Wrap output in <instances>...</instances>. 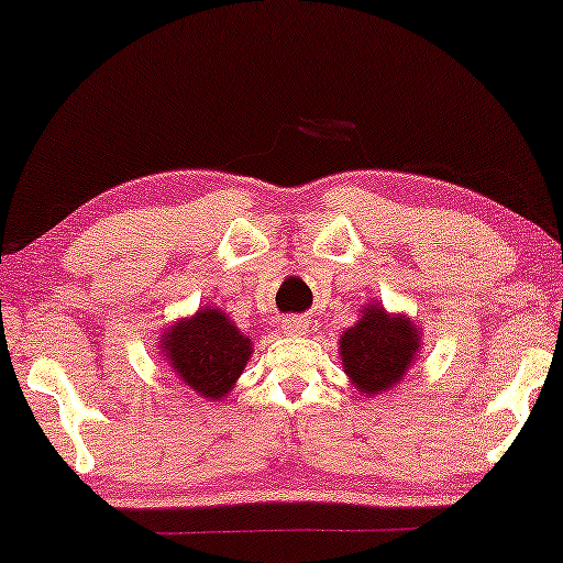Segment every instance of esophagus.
<instances>
[{
	"label": "esophagus",
	"mask_w": 563,
	"mask_h": 563,
	"mask_svg": "<svg viewBox=\"0 0 563 563\" xmlns=\"http://www.w3.org/2000/svg\"><path fill=\"white\" fill-rule=\"evenodd\" d=\"M282 330L294 336H301L309 332V319L307 317H284L282 319Z\"/></svg>",
	"instance_id": "1"
}]
</instances>
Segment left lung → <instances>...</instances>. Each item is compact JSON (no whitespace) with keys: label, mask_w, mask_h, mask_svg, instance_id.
<instances>
[{"label":"left lung","mask_w":563,"mask_h":563,"mask_svg":"<svg viewBox=\"0 0 563 563\" xmlns=\"http://www.w3.org/2000/svg\"><path fill=\"white\" fill-rule=\"evenodd\" d=\"M422 334L408 314H390L383 305L362 309L357 324L340 336L342 367L354 390L387 393L410 369Z\"/></svg>","instance_id":"1"}]
</instances>
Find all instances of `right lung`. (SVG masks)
Wrapping results in <instances>:
<instances>
[{"label":"right lung","mask_w":563,"mask_h":563,"mask_svg":"<svg viewBox=\"0 0 563 563\" xmlns=\"http://www.w3.org/2000/svg\"><path fill=\"white\" fill-rule=\"evenodd\" d=\"M163 360L206 400L227 397L252 357V340L221 309L203 307L163 332Z\"/></svg>","instance_id":"1"}]
</instances>
